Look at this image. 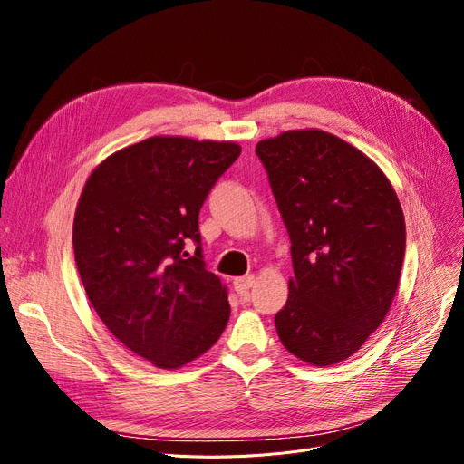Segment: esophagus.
Masks as SVG:
<instances>
[{"instance_id": "obj_1", "label": "esophagus", "mask_w": 464, "mask_h": 464, "mask_svg": "<svg viewBox=\"0 0 464 464\" xmlns=\"http://www.w3.org/2000/svg\"><path fill=\"white\" fill-rule=\"evenodd\" d=\"M256 284V276L254 275H246V276H238L233 280V285H235V291L242 297V295H248L250 287Z\"/></svg>"}]
</instances>
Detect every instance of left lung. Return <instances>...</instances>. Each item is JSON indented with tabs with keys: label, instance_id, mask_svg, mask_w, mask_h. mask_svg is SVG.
I'll list each match as a JSON object with an SVG mask.
<instances>
[{
	"label": "left lung",
	"instance_id": "left-lung-1",
	"mask_svg": "<svg viewBox=\"0 0 464 464\" xmlns=\"http://www.w3.org/2000/svg\"><path fill=\"white\" fill-rule=\"evenodd\" d=\"M291 238L294 276L275 325L312 367L352 357L395 299L406 226L383 170L324 130H289L256 146Z\"/></svg>",
	"mask_w": 464,
	"mask_h": 464
}]
</instances>
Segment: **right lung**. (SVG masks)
<instances>
[{
	"label": "right lung",
	"mask_w": 464,
	"mask_h": 464,
	"mask_svg": "<svg viewBox=\"0 0 464 464\" xmlns=\"http://www.w3.org/2000/svg\"><path fill=\"white\" fill-rule=\"evenodd\" d=\"M240 156L233 140L156 135L97 165L79 198L72 248L107 329L154 367L201 357L229 322L227 287L205 269L199 210ZM198 242L196 254L183 250Z\"/></svg>",
	"instance_id": "obj_1"
}]
</instances>
